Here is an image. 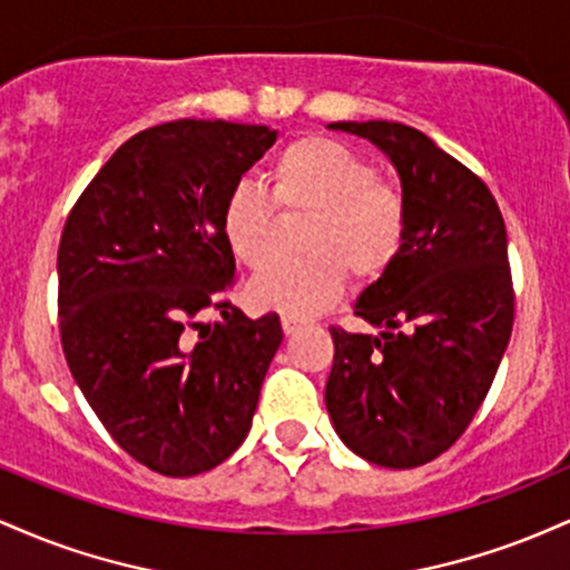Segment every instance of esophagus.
I'll list each match as a JSON object with an SVG mask.
<instances>
[{
	"instance_id": "obj_1",
	"label": "esophagus",
	"mask_w": 570,
	"mask_h": 570,
	"mask_svg": "<svg viewBox=\"0 0 570 570\" xmlns=\"http://www.w3.org/2000/svg\"><path fill=\"white\" fill-rule=\"evenodd\" d=\"M305 324L307 322H303V318H297V316H281V326H284L286 335H297Z\"/></svg>"
}]
</instances>
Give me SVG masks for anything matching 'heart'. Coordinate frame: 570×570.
I'll return each mask as SVG.
<instances>
[{
	"label": "heart",
	"instance_id": "obj_1",
	"mask_svg": "<svg viewBox=\"0 0 570 570\" xmlns=\"http://www.w3.org/2000/svg\"><path fill=\"white\" fill-rule=\"evenodd\" d=\"M271 193L240 179L222 203V235L233 257L263 271L276 257V206L307 214L297 263L276 265L252 281L257 307L307 318L330 307L358 281L383 276L396 259L407 227V206L396 187L377 179V168L335 139L292 141L267 171Z\"/></svg>",
	"mask_w": 570,
	"mask_h": 570
}]
</instances>
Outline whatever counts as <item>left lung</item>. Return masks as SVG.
Masks as SVG:
<instances>
[{
	"mask_svg": "<svg viewBox=\"0 0 570 570\" xmlns=\"http://www.w3.org/2000/svg\"><path fill=\"white\" fill-rule=\"evenodd\" d=\"M394 163L407 227L396 259L353 313L377 335L332 326L324 402L356 455L385 469L434 461L485 402L512 337L507 227L485 181L402 122H332Z\"/></svg>",
	"mask_w": 570,
	"mask_h": 570,
	"instance_id": "8db88e82",
	"label": "left lung"
}]
</instances>
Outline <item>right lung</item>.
Here are the masks:
<instances>
[{
	"mask_svg": "<svg viewBox=\"0 0 570 570\" xmlns=\"http://www.w3.org/2000/svg\"><path fill=\"white\" fill-rule=\"evenodd\" d=\"M278 130L174 120L130 136L71 208L58 246L61 345L82 396L130 458L193 476L252 429L284 332L227 299L222 203ZM217 309L220 322L199 316Z\"/></svg>",
	"mask_w": 570,
	"mask_h": 570,
	"instance_id": "add662e5",
	"label": "right lung"
}]
</instances>
